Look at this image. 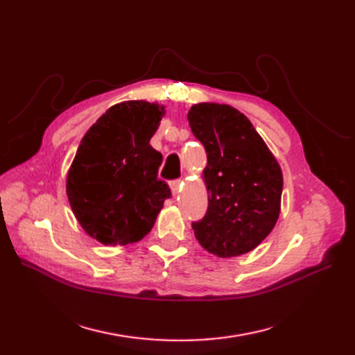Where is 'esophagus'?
Returning a JSON list of instances; mask_svg holds the SVG:
<instances>
[{"mask_svg": "<svg viewBox=\"0 0 355 355\" xmlns=\"http://www.w3.org/2000/svg\"><path fill=\"white\" fill-rule=\"evenodd\" d=\"M180 187H182V180L180 179H175V180L170 182V188H171V192H173V196L179 194Z\"/></svg>", "mask_w": 355, "mask_h": 355, "instance_id": "1", "label": "esophagus"}]
</instances>
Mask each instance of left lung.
Returning a JSON list of instances; mask_svg holds the SVG:
<instances>
[{
	"label": "left lung",
	"mask_w": 355,
	"mask_h": 355,
	"mask_svg": "<svg viewBox=\"0 0 355 355\" xmlns=\"http://www.w3.org/2000/svg\"><path fill=\"white\" fill-rule=\"evenodd\" d=\"M188 121L207 153L209 207L192 222L196 239L219 257L250 252L280 214L282 168L247 116L232 106L194 105Z\"/></svg>",
	"instance_id": "left-lung-1"
}]
</instances>
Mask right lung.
<instances>
[{"label": "right lung", "mask_w": 355, "mask_h": 355, "mask_svg": "<svg viewBox=\"0 0 355 355\" xmlns=\"http://www.w3.org/2000/svg\"><path fill=\"white\" fill-rule=\"evenodd\" d=\"M163 114V106L145 101L118 103L77 149L67 194L84 231L105 245L142 240L171 197L167 182L158 178L163 155L149 145Z\"/></svg>", "instance_id": "1"}]
</instances>
